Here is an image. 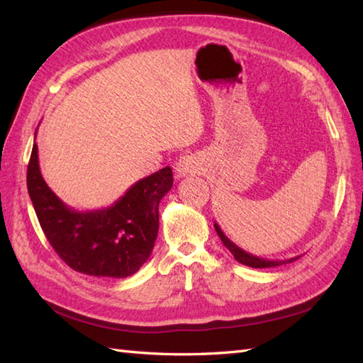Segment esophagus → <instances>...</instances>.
Wrapping results in <instances>:
<instances>
[{
  "label": "esophagus",
  "instance_id": "1",
  "mask_svg": "<svg viewBox=\"0 0 363 363\" xmlns=\"http://www.w3.org/2000/svg\"><path fill=\"white\" fill-rule=\"evenodd\" d=\"M198 169V162L196 157L191 156V154H184L176 162V176L177 177H186L189 174L196 173Z\"/></svg>",
  "mask_w": 363,
  "mask_h": 363
}]
</instances>
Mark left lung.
<instances>
[{"label": "left lung", "mask_w": 363, "mask_h": 363, "mask_svg": "<svg viewBox=\"0 0 363 363\" xmlns=\"http://www.w3.org/2000/svg\"><path fill=\"white\" fill-rule=\"evenodd\" d=\"M213 226H215V230H217L218 237L221 238L223 245H225L226 248L230 251V254H233L234 259L237 262H240V264H243V265H248L251 268H269V267H279L282 264H290V262H295L296 259H299V256H298V257H291V259H287V260H268V259H260L257 256H252V254L243 251L242 248H238L235 243L230 242L229 238L225 235V233H223V230L220 229L217 223H213Z\"/></svg>", "instance_id": "left-lung-1"}]
</instances>
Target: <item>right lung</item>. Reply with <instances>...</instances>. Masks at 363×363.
<instances>
[{
    "label": "right lung",
    "instance_id": "1",
    "mask_svg": "<svg viewBox=\"0 0 363 363\" xmlns=\"http://www.w3.org/2000/svg\"><path fill=\"white\" fill-rule=\"evenodd\" d=\"M26 182L38 223L68 267L89 276L128 277L140 269L154 248L159 203L173 187V172L165 167L143 177L106 209L78 212L46 186L34 143Z\"/></svg>",
    "mask_w": 363,
    "mask_h": 363
}]
</instances>
